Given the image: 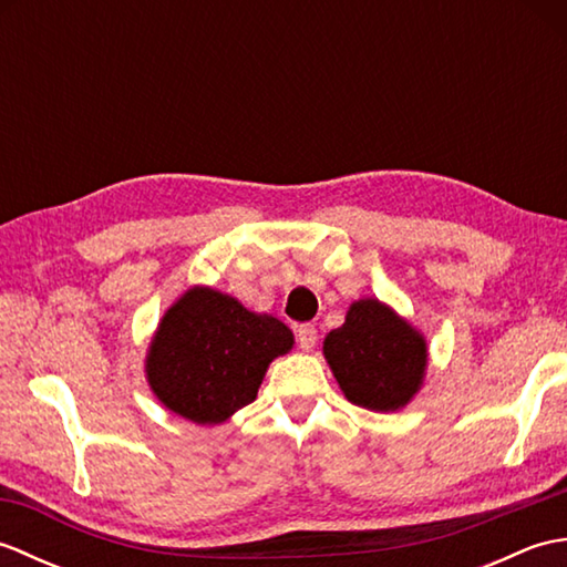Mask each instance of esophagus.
<instances>
[{
    "instance_id": "34e87169",
    "label": "esophagus",
    "mask_w": 567,
    "mask_h": 567,
    "mask_svg": "<svg viewBox=\"0 0 567 567\" xmlns=\"http://www.w3.org/2000/svg\"><path fill=\"white\" fill-rule=\"evenodd\" d=\"M317 339H319V333H317L315 327H311V323H305V327L297 329V343H299V348H302V351H307V353L315 351Z\"/></svg>"
}]
</instances>
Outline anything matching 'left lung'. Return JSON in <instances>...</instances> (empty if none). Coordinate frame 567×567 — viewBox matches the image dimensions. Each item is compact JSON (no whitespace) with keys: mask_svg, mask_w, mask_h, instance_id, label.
Returning a JSON list of instances; mask_svg holds the SVG:
<instances>
[{"mask_svg":"<svg viewBox=\"0 0 567 567\" xmlns=\"http://www.w3.org/2000/svg\"><path fill=\"white\" fill-rule=\"evenodd\" d=\"M323 358L346 400L370 412H396L421 390L426 341L380 299H358L343 327L323 339Z\"/></svg>","mask_w":567,"mask_h":567,"instance_id":"8db88e82","label":"left lung"}]
</instances>
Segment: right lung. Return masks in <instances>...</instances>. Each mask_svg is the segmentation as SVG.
<instances>
[{
    "mask_svg": "<svg viewBox=\"0 0 567 567\" xmlns=\"http://www.w3.org/2000/svg\"><path fill=\"white\" fill-rule=\"evenodd\" d=\"M292 343L280 319L248 311L212 287H192L153 336L148 384L173 414L202 426L221 424L256 400L265 370Z\"/></svg>",
    "mask_w": 567,
    "mask_h": 567,
    "instance_id": "add662e5",
    "label": "right lung"
}]
</instances>
